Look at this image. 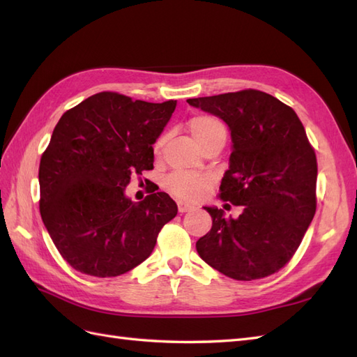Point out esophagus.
Returning <instances> with one entry per match:
<instances>
[{"mask_svg":"<svg viewBox=\"0 0 357 357\" xmlns=\"http://www.w3.org/2000/svg\"><path fill=\"white\" fill-rule=\"evenodd\" d=\"M177 205H178V211L180 213H188V211H192L193 208H195V205L189 204V202H185V201H178Z\"/></svg>","mask_w":357,"mask_h":357,"instance_id":"34e87169","label":"esophagus"}]
</instances>
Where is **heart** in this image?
Masks as SVG:
<instances>
[{
    "instance_id": "1",
    "label": "heart",
    "mask_w": 357,
    "mask_h": 357,
    "mask_svg": "<svg viewBox=\"0 0 357 357\" xmlns=\"http://www.w3.org/2000/svg\"><path fill=\"white\" fill-rule=\"evenodd\" d=\"M189 132L192 134L193 139L202 146L210 138L223 135L226 137V129L220 121L213 116H195L192 117L189 123ZM211 186V177L207 174H201V172H180L176 171L169 174L164 180V188L172 197L185 201H197L201 199L208 188Z\"/></svg>"
}]
</instances>
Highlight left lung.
Returning a JSON list of instances; mask_svg holds the SVG:
<instances>
[{
  "label": "left lung",
  "instance_id": "1",
  "mask_svg": "<svg viewBox=\"0 0 357 357\" xmlns=\"http://www.w3.org/2000/svg\"><path fill=\"white\" fill-rule=\"evenodd\" d=\"M188 102L228 125L232 152L220 197L243 207L236 219L204 207L213 225L197 241L198 255L241 282L280 271L316 213L317 160L299 117L273 95L255 89Z\"/></svg>",
  "mask_w": 357,
  "mask_h": 357
}]
</instances>
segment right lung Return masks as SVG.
<instances>
[{
	"mask_svg": "<svg viewBox=\"0 0 357 357\" xmlns=\"http://www.w3.org/2000/svg\"><path fill=\"white\" fill-rule=\"evenodd\" d=\"M100 92L62 114L40 160V213L53 244L77 271L117 277L152 255L176 218L165 192L132 202L131 176L153 168V144L176 110Z\"/></svg>",
	"mask_w": 357,
	"mask_h": 357,
	"instance_id": "right-lung-1",
	"label": "right lung"
}]
</instances>
